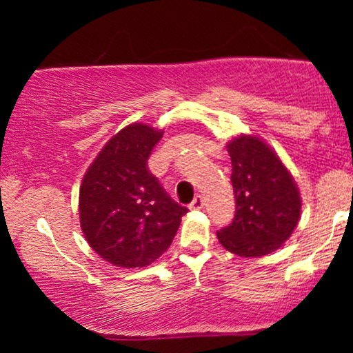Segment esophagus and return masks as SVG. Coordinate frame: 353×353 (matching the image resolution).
I'll use <instances>...</instances> for the list:
<instances>
[{
    "label": "esophagus",
    "mask_w": 353,
    "mask_h": 353,
    "mask_svg": "<svg viewBox=\"0 0 353 353\" xmlns=\"http://www.w3.org/2000/svg\"><path fill=\"white\" fill-rule=\"evenodd\" d=\"M189 208L192 209V210H201V209H204V199H202V196H196V197H194V201L190 202Z\"/></svg>",
    "instance_id": "1"
}]
</instances>
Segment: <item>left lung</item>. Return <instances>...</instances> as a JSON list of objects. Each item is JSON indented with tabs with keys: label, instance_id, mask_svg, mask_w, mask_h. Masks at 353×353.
I'll return each instance as SVG.
<instances>
[{
	"label": "left lung",
	"instance_id": "1",
	"mask_svg": "<svg viewBox=\"0 0 353 353\" xmlns=\"http://www.w3.org/2000/svg\"><path fill=\"white\" fill-rule=\"evenodd\" d=\"M236 216L217 232L222 247L241 257L277 250L301 219V192L292 174L264 141L237 136L228 144Z\"/></svg>",
	"mask_w": 353,
	"mask_h": 353
}]
</instances>
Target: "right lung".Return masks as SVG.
Returning a JSON list of instances; mask_svg holds the SVG:
<instances>
[{"label": "right lung", "mask_w": 353, "mask_h": 353, "mask_svg": "<svg viewBox=\"0 0 353 353\" xmlns=\"http://www.w3.org/2000/svg\"><path fill=\"white\" fill-rule=\"evenodd\" d=\"M164 131L125 125L101 149L79 189V221L88 244L112 265L145 267L171 245L188 212L148 168Z\"/></svg>", "instance_id": "right-lung-1"}]
</instances>
